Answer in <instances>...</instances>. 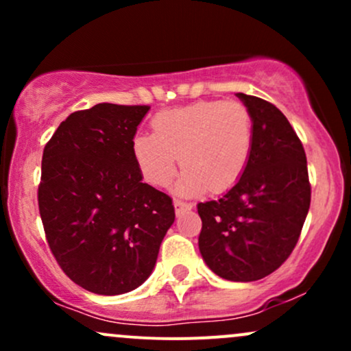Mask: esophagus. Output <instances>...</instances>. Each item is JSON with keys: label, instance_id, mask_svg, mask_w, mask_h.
Segmentation results:
<instances>
[{"label": "esophagus", "instance_id": "34e87169", "mask_svg": "<svg viewBox=\"0 0 351 351\" xmlns=\"http://www.w3.org/2000/svg\"><path fill=\"white\" fill-rule=\"evenodd\" d=\"M175 211H176V215H181V213H184V211H189V209L193 208V204L191 203H183V201H175Z\"/></svg>", "mask_w": 351, "mask_h": 351}]
</instances>
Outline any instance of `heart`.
Instances as JSON below:
<instances>
[{
    "mask_svg": "<svg viewBox=\"0 0 351 351\" xmlns=\"http://www.w3.org/2000/svg\"><path fill=\"white\" fill-rule=\"evenodd\" d=\"M150 134L132 140V152L145 181L165 188L184 167L176 184L183 196L219 193L239 181L254 143L252 115L237 100H198L156 114Z\"/></svg>",
    "mask_w": 351,
    "mask_h": 351,
    "instance_id": "heart-1",
    "label": "heart"
}]
</instances>
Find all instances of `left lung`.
<instances>
[{"label": "left lung", "mask_w": 351, "mask_h": 351, "mask_svg": "<svg viewBox=\"0 0 351 351\" xmlns=\"http://www.w3.org/2000/svg\"><path fill=\"white\" fill-rule=\"evenodd\" d=\"M236 95L252 115L251 158L229 191L198 204V245L216 276L252 282L291 256L310 208V183L304 147L285 115L267 100Z\"/></svg>", "instance_id": "left-lung-1"}]
</instances>
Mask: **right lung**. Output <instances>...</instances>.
<instances>
[{"instance_id":"add662e5","label":"right lung","mask_w":351,"mask_h":351,"mask_svg":"<svg viewBox=\"0 0 351 351\" xmlns=\"http://www.w3.org/2000/svg\"><path fill=\"white\" fill-rule=\"evenodd\" d=\"M148 106L97 104L74 112L44 147L38 203L66 276L120 295L150 277L175 221L171 198L143 183L132 152Z\"/></svg>"}]
</instances>
